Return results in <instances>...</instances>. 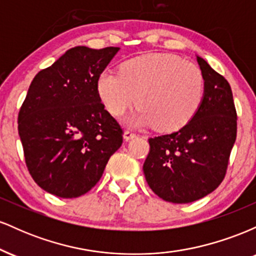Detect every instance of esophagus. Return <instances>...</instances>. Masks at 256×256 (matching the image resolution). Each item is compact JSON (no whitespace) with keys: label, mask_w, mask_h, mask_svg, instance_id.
Wrapping results in <instances>:
<instances>
[{"label":"esophagus","mask_w":256,"mask_h":256,"mask_svg":"<svg viewBox=\"0 0 256 256\" xmlns=\"http://www.w3.org/2000/svg\"><path fill=\"white\" fill-rule=\"evenodd\" d=\"M136 136H137V134H134V131H131V130H126L124 132V140H132V138H134Z\"/></svg>","instance_id":"esophagus-1"}]
</instances>
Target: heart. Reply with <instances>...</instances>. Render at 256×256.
<instances>
[{"label":"heart","mask_w":256,"mask_h":256,"mask_svg":"<svg viewBox=\"0 0 256 256\" xmlns=\"http://www.w3.org/2000/svg\"><path fill=\"white\" fill-rule=\"evenodd\" d=\"M96 89L114 118L136 102L140 110L134 122L171 132L186 125L198 113L204 79L198 64L179 55L152 52L122 62L119 73H100Z\"/></svg>","instance_id":"obj_1"}]
</instances>
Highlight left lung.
Listing matches in <instances>:
<instances>
[{
	"instance_id": "1",
	"label": "left lung",
	"mask_w": 256,
	"mask_h": 256,
	"mask_svg": "<svg viewBox=\"0 0 256 256\" xmlns=\"http://www.w3.org/2000/svg\"><path fill=\"white\" fill-rule=\"evenodd\" d=\"M204 95L195 116L179 131L149 138L143 172L158 198L189 204L204 198L225 178L237 136V112L228 80L198 56Z\"/></svg>"
}]
</instances>
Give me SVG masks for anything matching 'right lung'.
<instances>
[{
	"label": "right lung",
	"instance_id": "1",
	"mask_svg": "<svg viewBox=\"0 0 256 256\" xmlns=\"http://www.w3.org/2000/svg\"><path fill=\"white\" fill-rule=\"evenodd\" d=\"M118 50L74 46L31 82L18 130L31 177L52 195L74 198L90 192L122 146V126L96 89Z\"/></svg>",
	"mask_w": 256,
	"mask_h": 256
}]
</instances>
